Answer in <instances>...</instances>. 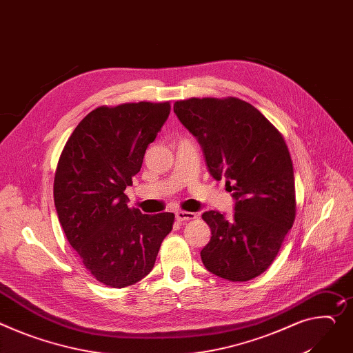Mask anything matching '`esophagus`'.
I'll use <instances>...</instances> for the list:
<instances>
[{"instance_id":"esophagus-1","label":"esophagus","mask_w":353,"mask_h":353,"mask_svg":"<svg viewBox=\"0 0 353 353\" xmlns=\"http://www.w3.org/2000/svg\"><path fill=\"white\" fill-rule=\"evenodd\" d=\"M175 218L178 222H188L196 218V214L194 212H185V210H178L175 212Z\"/></svg>"}]
</instances>
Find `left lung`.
<instances>
[{
  "label": "left lung",
  "mask_w": 353,
  "mask_h": 353,
  "mask_svg": "<svg viewBox=\"0 0 353 353\" xmlns=\"http://www.w3.org/2000/svg\"><path fill=\"white\" fill-rule=\"evenodd\" d=\"M174 113L202 147L209 174L225 178L233 214L203 212L201 250L212 274L248 281L268 268L295 219L292 162L283 135L252 104L229 97L176 101Z\"/></svg>",
  "instance_id": "1"
}]
</instances>
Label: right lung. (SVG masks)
I'll return each instance as SVG.
<instances>
[{
	"label": "right lung",
	"mask_w": 353,
	"mask_h": 353,
	"mask_svg": "<svg viewBox=\"0 0 353 353\" xmlns=\"http://www.w3.org/2000/svg\"><path fill=\"white\" fill-rule=\"evenodd\" d=\"M170 103L99 107L77 124L55 174L53 199L62 229L97 281L123 288L154 267L174 213L130 209L125 188L165 124Z\"/></svg>",
	"instance_id": "obj_1"
}]
</instances>
